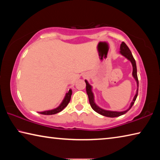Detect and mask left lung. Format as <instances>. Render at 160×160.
I'll use <instances>...</instances> for the list:
<instances>
[{
	"label": "left lung",
	"instance_id": "1",
	"mask_svg": "<svg viewBox=\"0 0 160 160\" xmlns=\"http://www.w3.org/2000/svg\"><path fill=\"white\" fill-rule=\"evenodd\" d=\"M120 53L122 54L123 56H125V57L128 59V60L131 62V63L132 65V76L134 77V78L136 80L137 82V85H138V89H137V92L135 94V95L133 98V100H132V102H131V106H130L129 109H127L126 111H124V112H112V111H107V110H104L101 109V108H99L97 105H96L95 103H94V95H93V93L92 92V87L90 85V84L88 83V82L87 80H85V83H86V91H87V94H88V98H89V102H90V106L92 108V109L94 111H95L97 113H99V114H101L102 116H107V117H118V116H120L123 114H125V113L128 112L130 110V109L132 107V105L135 103V99L137 98V96H138V75H137V68H136V63H135V61L133 58V56H132V53H131V51H130L129 48L127 47V45L125 44L124 42H122V44H121V47H120Z\"/></svg>",
	"mask_w": 160,
	"mask_h": 160
}]
</instances>
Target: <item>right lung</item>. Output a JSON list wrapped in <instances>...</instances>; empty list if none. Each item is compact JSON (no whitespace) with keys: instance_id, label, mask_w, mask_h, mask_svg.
<instances>
[{"instance_id":"1","label":"right lung","mask_w":160,"mask_h":160,"mask_svg":"<svg viewBox=\"0 0 160 160\" xmlns=\"http://www.w3.org/2000/svg\"><path fill=\"white\" fill-rule=\"evenodd\" d=\"M71 94H72V90H69L68 92L66 93V97H65L63 101L62 102V103L60 104V106L56 108V109H54L53 110H49V111H46V112H40L39 113H41V114H44V115H52L61 112V111L63 110L65 107H66L67 105L68 104L70 98H71Z\"/></svg>"}]
</instances>
